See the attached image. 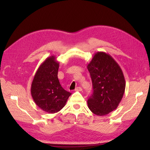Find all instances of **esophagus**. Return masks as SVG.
<instances>
[{
	"instance_id": "1",
	"label": "esophagus",
	"mask_w": 150,
	"mask_h": 150,
	"mask_svg": "<svg viewBox=\"0 0 150 150\" xmlns=\"http://www.w3.org/2000/svg\"><path fill=\"white\" fill-rule=\"evenodd\" d=\"M82 90V89L81 87H77L75 90V91H81Z\"/></svg>"
}]
</instances>
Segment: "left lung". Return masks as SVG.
I'll list each match as a JSON object with an SVG mask.
<instances>
[{
  "label": "left lung",
  "mask_w": 150,
  "mask_h": 150,
  "mask_svg": "<svg viewBox=\"0 0 150 150\" xmlns=\"http://www.w3.org/2000/svg\"><path fill=\"white\" fill-rule=\"evenodd\" d=\"M87 68L93 84V93L88 100L92 113L106 115L119 106L125 91L126 82L120 67L109 54L98 52Z\"/></svg>",
  "instance_id": "obj_1"
}]
</instances>
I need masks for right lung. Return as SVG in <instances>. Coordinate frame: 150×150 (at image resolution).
Returning <instances> with one entry per match:
<instances>
[{
	"label": "right lung",
	"mask_w": 150,
	"mask_h": 150,
	"mask_svg": "<svg viewBox=\"0 0 150 150\" xmlns=\"http://www.w3.org/2000/svg\"><path fill=\"white\" fill-rule=\"evenodd\" d=\"M59 67L55 56L47 57L39 67L31 84V94L35 103L49 113L62 109L71 95L60 84L57 76Z\"/></svg>",
	"instance_id": "right-lung-1"
}]
</instances>
